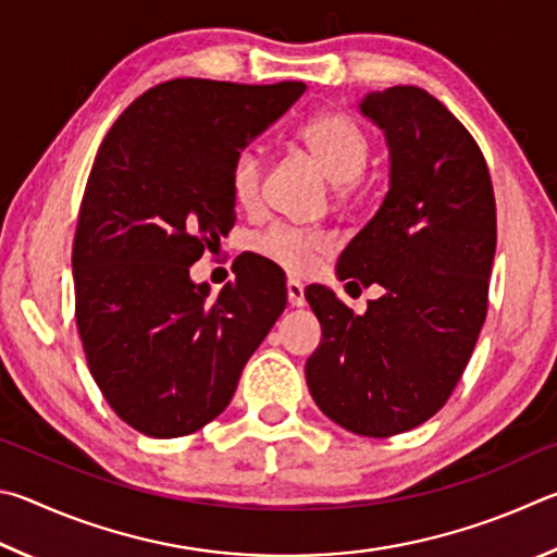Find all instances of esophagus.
Here are the masks:
<instances>
[{
  "instance_id": "esophagus-1",
  "label": "esophagus",
  "mask_w": 557,
  "mask_h": 557,
  "mask_svg": "<svg viewBox=\"0 0 557 557\" xmlns=\"http://www.w3.org/2000/svg\"><path fill=\"white\" fill-rule=\"evenodd\" d=\"M286 290H288V304L290 306H294V308L306 306V290H304V284H300L298 278L290 276L286 281Z\"/></svg>"
}]
</instances>
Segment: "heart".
Masks as SVG:
<instances>
[{
  "label": "heart",
  "mask_w": 557,
  "mask_h": 557,
  "mask_svg": "<svg viewBox=\"0 0 557 557\" xmlns=\"http://www.w3.org/2000/svg\"><path fill=\"white\" fill-rule=\"evenodd\" d=\"M304 141L318 163L323 165L330 181L339 183V195H352L357 190L359 173L364 171L369 159V139L362 126L343 112H325L308 120L300 126ZM263 178V151L261 146L249 144L237 151L230 169V193L242 210H253L261 200ZM335 247L325 232L286 227L273 224L271 230L259 234L253 242L261 257L271 259L278 267L294 273H306L318 263L320 257Z\"/></svg>",
  "instance_id": "b5f03b06"
}]
</instances>
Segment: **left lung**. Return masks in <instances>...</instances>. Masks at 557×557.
Instances as JSON below:
<instances>
[{
  "instance_id": "left-lung-1",
  "label": "left lung",
  "mask_w": 557,
  "mask_h": 557,
  "mask_svg": "<svg viewBox=\"0 0 557 557\" xmlns=\"http://www.w3.org/2000/svg\"><path fill=\"white\" fill-rule=\"evenodd\" d=\"M359 110L388 144V193L339 253V281L384 294L357 315L327 286L306 288L323 339L308 388L349 433L388 437L435 416L460 382L486 318L496 205L472 134L421 87L369 92Z\"/></svg>"
}]
</instances>
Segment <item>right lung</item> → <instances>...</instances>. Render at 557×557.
Wrapping results in <instances>:
<instances>
[{
	"mask_svg": "<svg viewBox=\"0 0 557 557\" xmlns=\"http://www.w3.org/2000/svg\"><path fill=\"white\" fill-rule=\"evenodd\" d=\"M306 92L304 83L178 77L146 90L107 132L73 242L75 320L112 411L181 437L232 401L242 369L286 308L263 257L210 296L190 267L234 224V156Z\"/></svg>",
	"mask_w": 557,
	"mask_h": 557,
	"instance_id": "1",
	"label": "right lung"
}]
</instances>
